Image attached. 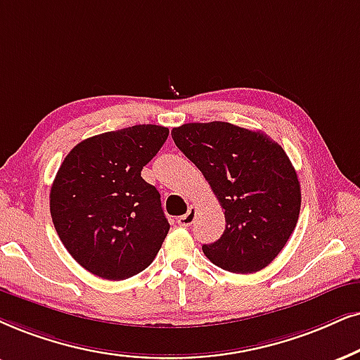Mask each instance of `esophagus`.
<instances>
[{"instance_id":"obj_1","label":"esophagus","mask_w":360,"mask_h":360,"mask_svg":"<svg viewBox=\"0 0 360 360\" xmlns=\"http://www.w3.org/2000/svg\"><path fill=\"white\" fill-rule=\"evenodd\" d=\"M194 217H195V207L191 206L188 209V212L183 214V216H181V217H177V224L183 226V227H188V226L193 224Z\"/></svg>"}]
</instances>
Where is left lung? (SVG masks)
<instances>
[{
	"label": "left lung",
	"instance_id": "left-lung-1",
	"mask_svg": "<svg viewBox=\"0 0 360 360\" xmlns=\"http://www.w3.org/2000/svg\"><path fill=\"white\" fill-rule=\"evenodd\" d=\"M171 136L224 209L226 229L202 245L206 257L236 274L269 266L301 211V184L284 149L261 131L222 121L188 122Z\"/></svg>",
	"mask_w": 360,
	"mask_h": 360
}]
</instances>
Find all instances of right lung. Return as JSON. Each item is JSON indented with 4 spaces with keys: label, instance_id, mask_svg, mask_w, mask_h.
<instances>
[{
    "label": "right lung",
    "instance_id": "1",
    "mask_svg": "<svg viewBox=\"0 0 360 360\" xmlns=\"http://www.w3.org/2000/svg\"><path fill=\"white\" fill-rule=\"evenodd\" d=\"M169 129L138 124L81 141L65 158L49 193L54 229L91 274L121 281L154 261L169 222L161 194L141 177Z\"/></svg>",
    "mask_w": 360,
    "mask_h": 360
}]
</instances>
